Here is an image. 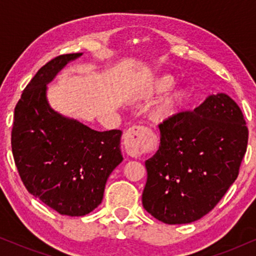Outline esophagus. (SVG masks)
<instances>
[{"label":"esophagus","mask_w":256,"mask_h":256,"mask_svg":"<svg viewBox=\"0 0 256 256\" xmlns=\"http://www.w3.org/2000/svg\"><path fill=\"white\" fill-rule=\"evenodd\" d=\"M150 136V130L143 126L129 128L124 135V149L128 155L138 157L144 152V148Z\"/></svg>","instance_id":"obj_1"}]
</instances>
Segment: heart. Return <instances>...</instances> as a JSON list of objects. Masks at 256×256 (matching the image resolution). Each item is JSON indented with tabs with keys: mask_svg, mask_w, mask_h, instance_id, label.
Wrapping results in <instances>:
<instances>
[{
	"mask_svg": "<svg viewBox=\"0 0 256 256\" xmlns=\"http://www.w3.org/2000/svg\"><path fill=\"white\" fill-rule=\"evenodd\" d=\"M176 80L170 74H163L156 76L155 79L152 80L146 88L143 93V96L149 98L154 96H160L168 90H170L174 86ZM190 96L188 90L185 87H177L168 93L162 100L157 104L155 110L152 112V118L154 121L162 124V122H166L171 120V118L176 116L180 113L182 108Z\"/></svg>",
	"mask_w": 256,
	"mask_h": 256,
	"instance_id": "1",
	"label": "heart"
}]
</instances>
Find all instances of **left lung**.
<instances>
[{
    "label": "left lung",
    "mask_w": 256,
    "mask_h": 256,
    "mask_svg": "<svg viewBox=\"0 0 256 256\" xmlns=\"http://www.w3.org/2000/svg\"><path fill=\"white\" fill-rule=\"evenodd\" d=\"M158 128L160 148L146 160L143 208L169 225L196 222L214 208L239 174L248 143L242 112L219 93Z\"/></svg>",
    "instance_id": "1"
}]
</instances>
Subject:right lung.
<instances>
[{
	"label": "right lung",
	"instance_id": "right-lung-1",
	"mask_svg": "<svg viewBox=\"0 0 256 256\" xmlns=\"http://www.w3.org/2000/svg\"><path fill=\"white\" fill-rule=\"evenodd\" d=\"M82 54L58 56L38 70L15 107L14 160L24 186L62 216H82L101 204L104 185L124 157L122 132H98L50 107L46 84Z\"/></svg>",
	"mask_w": 256,
	"mask_h": 256
}]
</instances>
